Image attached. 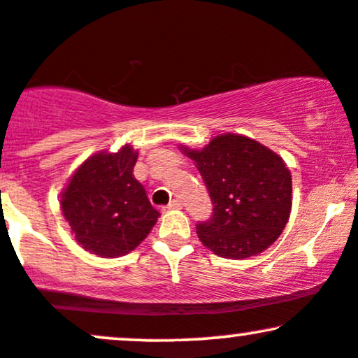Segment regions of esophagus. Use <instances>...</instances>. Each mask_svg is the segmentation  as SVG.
Segmentation results:
<instances>
[{
  "label": "esophagus",
  "instance_id": "esophagus-1",
  "mask_svg": "<svg viewBox=\"0 0 358 358\" xmlns=\"http://www.w3.org/2000/svg\"><path fill=\"white\" fill-rule=\"evenodd\" d=\"M165 208L166 210H178V208H182V201H180V200H171L170 203L165 206Z\"/></svg>",
  "mask_w": 358,
  "mask_h": 358
}]
</instances>
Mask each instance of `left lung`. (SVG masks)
I'll use <instances>...</instances> for the list:
<instances>
[{
    "label": "left lung",
    "mask_w": 358,
    "mask_h": 358,
    "mask_svg": "<svg viewBox=\"0 0 358 358\" xmlns=\"http://www.w3.org/2000/svg\"><path fill=\"white\" fill-rule=\"evenodd\" d=\"M180 150L195 163L213 201L212 218L196 227L206 248L243 260L277 242L292 212V175L280 155L238 133Z\"/></svg>",
    "instance_id": "1"
}]
</instances>
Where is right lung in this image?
Instances as JSON below:
<instances>
[{"label":"right lung","instance_id":"obj_1","mask_svg":"<svg viewBox=\"0 0 358 358\" xmlns=\"http://www.w3.org/2000/svg\"><path fill=\"white\" fill-rule=\"evenodd\" d=\"M136 158L138 152L128 143L116 153H94L73 171L59 193V208L71 234L93 255H127L160 217L133 175Z\"/></svg>","mask_w":358,"mask_h":358}]
</instances>
